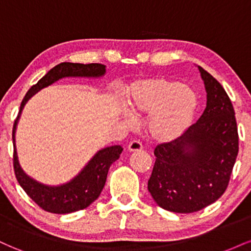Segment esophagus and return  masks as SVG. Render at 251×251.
I'll return each mask as SVG.
<instances>
[{"mask_svg":"<svg viewBox=\"0 0 251 251\" xmlns=\"http://www.w3.org/2000/svg\"><path fill=\"white\" fill-rule=\"evenodd\" d=\"M127 150L131 152L140 151V150H143V145H142V143L138 142V140H132V142L128 144Z\"/></svg>","mask_w":251,"mask_h":251,"instance_id":"obj_1","label":"esophagus"}]
</instances>
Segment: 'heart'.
<instances>
[{"mask_svg": "<svg viewBox=\"0 0 251 251\" xmlns=\"http://www.w3.org/2000/svg\"><path fill=\"white\" fill-rule=\"evenodd\" d=\"M128 111L135 117L150 114L149 133L158 142L178 138L191 126L198 108V96L188 85L166 77L151 76L135 81L128 89ZM128 124L133 117H126Z\"/></svg>", "mask_w": 251, "mask_h": 251, "instance_id": "heart-1", "label": "heart"}]
</instances>
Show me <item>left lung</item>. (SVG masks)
Segmentation results:
<instances>
[{"label":"left lung","mask_w":251,"mask_h":251,"mask_svg":"<svg viewBox=\"0 0 251 251\" xmlns=\"http://www.w3.org/2000/svg\"><path fill=\"white\" fill-rule=\"evenodd\" d=\"M206 107L177 139L154 149L148 189L160 208L178 214L200 211L226 192L238 153V132L230 98L211 74L198 66Z\"/></svg>","instance_id":"left-lung-1"}]
</instances>
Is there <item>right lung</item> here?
<instances>
[{
  "instance_id": "obj_1",
  "label": "right lung",
  "mask_w": 251,
  "mask_h": 251,
  "mask_svg": "<svg viewBox=\"0 0 251 251\" xmlns=\"http://www.w3.org/2000/svg\"><path fill=\"white\" fill-rule=\"evenodd\" d=\"M105 66L101 63H72L61 62L53 67L45 76L33 85L27 92L21 106L19 114L15 119L13 127V143H14V171L16 179L20 185L25 190V194L33 200L40 208L45 211L53 214H70V212L79 211L91 205L94 201L101 194L105 186L106 178L109 166L117 159H119L123 148L120 145L109 146L98 151L94 157L87 163V165L81 170L76 177L68 183L59 186H48L39 183L29 176L25 175L19 163L15 146V131L19 123V118L24 109L25 102L30 99L40 89L47 87L59 79L67 76H85V77H98L105 74Z\"/></svg>"
}]
</instances>
